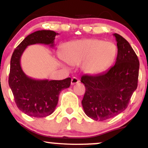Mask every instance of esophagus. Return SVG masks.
Segmentation results:
<instances>
[{
  "instance_id": "34e87169",
  "label": "esophagus",
  "mask_w": 148,
  "mask_h": 148,
  "mask_svg": "<svg viewBox=\"0 0 148 148\" xmlns=\"http://www.w3.org/2000/svg\"><path fill=\"white\" fill-rule=\"evenodd\" d=\"M79 82V79H77L76 77H73L72 79V81H71V84H72V85L78 84Z\"/></svg>"
}]
</instances>
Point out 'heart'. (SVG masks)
<instances>
[{"label": "heart", "instance_id": "1", "mask_svg": "<svg viewBox=\"0 0 148 148\" xmlns=\"http://www.w3.org/2000/svg\"><path fill=\"white\" fill-rule=\"evenodd\" d=\"M117 48L113 42L99 39H86L64 45L62 57L71 65L82 62L81 69L89 75H97L106 70L114 61Z\"/></svg>", "mask_w": 148, "mask_h": 148}]
</instances>
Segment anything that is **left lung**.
Segmentation results:
<instances>
[{"label": "left lung", "mask_w": 148, "mask_h": 148, "mask_svg": "<svg viewBox=\"0 0 148 148\" xmlns=\"http://www.w3.org/2000/svg\"><path fill=\"white\" fill-rule=\"evenodd\" d=\"M118 55L115 65L96 76L84 75L86 87L82 106L89 118L103 121L125 111L138 86L139 60L130 43L118 34Z\"/></svg>", "instance_id": "left-lung-1"}]
</instances>
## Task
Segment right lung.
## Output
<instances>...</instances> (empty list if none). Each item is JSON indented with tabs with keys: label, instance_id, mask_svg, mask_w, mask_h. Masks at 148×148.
<instances>
[{
	"label": "right lung",
	"instance_id": "obj_1",
	"mask_svg": "<svg viewBox=\"0 0 148 148\" xmlns=\"http://www.w3.org/2000/svg\"><path fill=\"white\" fill-rule=\"evenodd\" d=\"M58 35L53 30H38L28 35L15 49L10 60L9 86L18 108L29 116L44 118L55 111L58 97L63 89L69 88L71 78L63 80H37L29 77L21 67V58L27 47L35 44L54 46Z\"/></svg>",
	"mask_w": 148,
	"mask_h": 148
}]
</instances>
